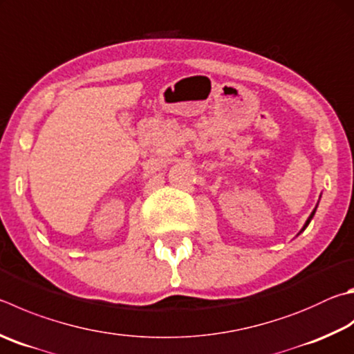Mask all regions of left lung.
<instances>
[{"mask_svg": "<svg viewBox=\"0 0 354 354\" xmlns=\"http://www.w3.org/2000/svg\"><path fill=\"white\" fill-rule=\"evenodd\" d=\"M314 212H316V209H314V210L311 212V215H310V218H308V220H306V223H305V226H304V229H301V230H305V229H306V226H308V224H310V221L313 220V216H314Z\"/></svg>", "mask_w": 354, "mask_h": 354, "instance_id": "1", "label": "left lung"}]
</instances>
